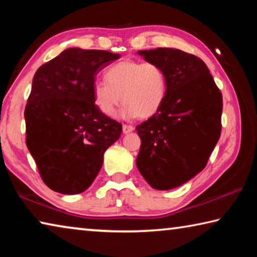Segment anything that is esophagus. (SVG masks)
<instances>
[{"label": "esophagus", "instance_id": "1", "mask_svg": "<svg viewBox=\"0 0 257 257\" xmlns=\"http://www.w3.org/2000/svg\"><path fill=\"white\" fill-rule=\"evenodd\" d=\"M133 130H134L133 125H130V124H123V125H122V132H123V134H129V133H132Z\"/></svg>", "mask_w": 257, "mask_h": 257}]
</instances>
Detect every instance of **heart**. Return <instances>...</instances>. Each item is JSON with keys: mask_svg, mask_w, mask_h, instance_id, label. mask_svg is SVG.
Returning a JSON list of instances; mask_svg holds the SVG:
<instances>
[{"mask_svg": "<svg viewBox=\"0 0 257 257\" xmlns=\"http://www.w3.org/2000/svg\"><path fill=\"white\" fill-rule=\"evenodd\" d=\"M105 81L93 86L95 105L103 114L111 116L121 102L124 106L121 115L125 119L155 114L167 95V76L158 63L150 61L124 60L116 62L105 71Z\"/></svg>", "mask_w": 257, "mask_h": 257, "instance_id": "heart-1", "label": "heart"}]
</instances>
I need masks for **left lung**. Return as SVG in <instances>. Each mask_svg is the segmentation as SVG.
Returning a JSON list of instances; mask_svg holds the SVG:
<instances>
[{"instance_id": "left-lung-1", "label": "left lung", "mask_w": 257, "mask_h": 257, "mask_svg": "<svg viewBox=\"0 0 257 257\" xmlns=\"http://www.w3.org/2000/svg\"><path fill=\"white\" fill-rule=\"evenodd\" d=\"M167 76L159 111L138 124L136 165L151 187L169 190L201 172L221 135L222 94L203 61L177 49L138 51Z\"/></svg>"}]
</instances>
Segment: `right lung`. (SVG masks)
<instances>
[{"instance_id": "right-lung-1", "label": "right lung", "mask_w": 257, "mask_h": 257, "mask_svg": "<svg viewBox=\"0 0 257 257\" xmlns=\"http://www.w3.org/2000/svg\"><path fill=\"white\" fill-rule=\"evenodd\" d=\"M119 54L78 47L38 68L25 108L26 145L44 184L75 195L92 185L122 125L98 110L95 76Z\"/></svg>"}]
</instances>
